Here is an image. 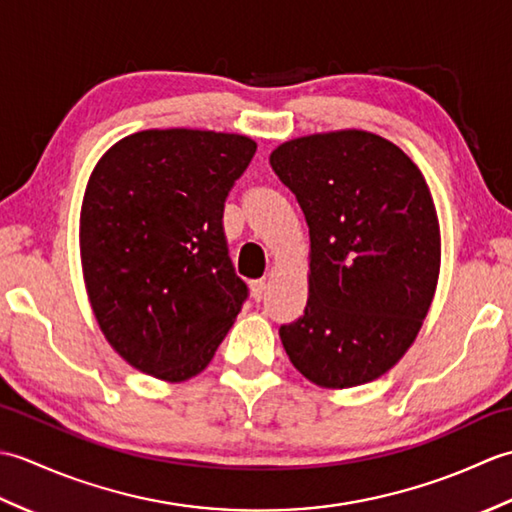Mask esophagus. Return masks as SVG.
<instances>
[{"mask_svg":"<svg viewBox=\"0 0 512 512\" xmlns=\"http://www.w3.org/2000/svg\"><path fill=\"white\" fill-rule=\"evenodd\" d=\"M266 290H268V284L266 279H255L250 281V295H253L255 301H262L266 297Z\"/></svg>","mask_w":512,"mask_h":512,"instance_id":"1","label":"esophagus"}]
</instances>
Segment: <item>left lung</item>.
Masks as SVG:
<instances>
[{
    "mask_svg": "<svg viewBox=\"0 0 512 512\" xmlns=\"http://www.w3.org/2000/svg\"><path fill=\"white\" fill-rule=\"evenodd\" d=\"M270 167L310 228L308 303L281 325L310 383H372L416 341L440 275V224L427 180L389 140L363 129L281 143Z\"/></svg>",
    "mask_w": 512,
    "mask_h": 512,
    "instance_id": "1",
    "label": "left lung"
}]
</instances>
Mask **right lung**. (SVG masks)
Wrapping results in <instances>:
<instances>
[{"label":"right lung","instance_id":"1","mask_svg":"<svg viewBox=\"0 0 512 512\" xmlns=\"http://www.w3.org/2000/svg\"><path fill=\"white\" fill-rule=\"evenodd\" d=\"M248 136L145 129L105 151L81 206V266L107 343L167 383L198 376L248 297L224 202L255 156Z\"/></svg>","mask_w":512,"mask_h":512}]
</instances>
